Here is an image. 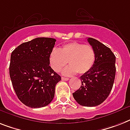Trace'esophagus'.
Wrapping results in <instances>:
<instances>
[{
	"mask_svg": "<svg viewBox=\"0 0 130 130\" xmlns=\"http://www.w3.org/2000/svg\"><path fill=\"white\" fill-rule=\"evenodd\" d=\"M61 79L63 80V81H67V80H69V79L68 77H62Z\"/></svg>",
	"mask_w": 130,
	"mask_h": 130,
	"instance_id": "1",
	"label": "esophagus"
}]
</instances>
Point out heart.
<instances>
[{
  "instance_id": "obj_1",
  "label": "heart",
  "mask_w": 130,
  "mask_h": 130,
  "mask_svg": "<svg viewBox=\"0 0 130 130\" xmlns=\"http://www.w3.org/2000/svg\"><path fill=\"white\" fill-rule=\"evenodd\" d=\"M95 59V51L91 45L78 42L67 43L60 49L53 48L48 57L51 67L55 72L61 71L69 61L71 65L63 71V74L67 75L77 72L86 73L93 67Z\"/></svg>"
}]
</instances>
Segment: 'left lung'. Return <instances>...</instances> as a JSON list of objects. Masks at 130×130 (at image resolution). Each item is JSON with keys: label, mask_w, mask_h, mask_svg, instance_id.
I'll return each mask as SVG.
<instances>
[{"label": "left lung", "mask_w": 130, "mask_h": 130, "mask_svg": "<svg viewBox=\"0 0 130 130\" xmlns=\"http://www.w3.org/2000/svg\"><path fill=\"white\" fill-rule=\"evenodd\" d=\"M95 51L93 67L81 76L82 85L73 96L79 105L94 107L103 103L109 96L116 76V56L109 47L98 40L88 38Z\"/></svg>", "instance_id": "1"}]
</instances>
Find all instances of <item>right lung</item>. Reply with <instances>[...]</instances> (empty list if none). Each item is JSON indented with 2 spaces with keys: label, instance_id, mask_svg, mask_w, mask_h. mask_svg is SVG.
Segmentation results:
<instances>
[{
  "label": "right lung",
  "instance_id": "obj_1",
  "mask_svg": "<svg viewBox=\"0 0 130 130\" xmlns=\"http://www.w3.org/2000/svg\"><path fill=\"white\" fill-rule=\"evenodd\" d=\"M53 38L39 37L22 43L11 53L9 73L16 94L32 108L52 102L61 76L49 66V55L55 44Z\"/></svg>",
  "mask_w": 130,
  "mask_h": 130
}]
</instances>
